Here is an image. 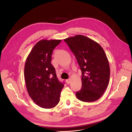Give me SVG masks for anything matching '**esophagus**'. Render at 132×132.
Listing matches in <instances>:
<instances>
[{
  "label": "esophagus",
  "mask_w": 132,
  "mask_h": 132,
  "mask_svg": "<svg viewBox=\"0 0 132 132\" xmlns=\"http://www.w3.org/2000/svg\"><path fill=\"white\" fill-rule=\"evenodd\" d=\"M66 82H67V84H70V82H71V79H67V80H66Z\"/></svg>",
  "instance_id": "34e87169"
}]
</instances>
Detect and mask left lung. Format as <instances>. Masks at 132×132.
I'll use <instances>...</instances> for the list:
<instances>
[{"label": "left lung", "instance_id": "obj_1", "mask_svg": "<svg viewBox=\"0 0 132 132\" xmlns=\"http://www.w3.org/2000/svg\"><path fill=\"white\" fill-rule=\"evenodd\" d=\"M74 54L81 71L82 87L76 93L79 100L94 102L102 97L110 76L108 59L102 47L87 36L77 35L64 39Z\"/></svg>", "mask_w": 132, "mask_h": 132}]
</instances>
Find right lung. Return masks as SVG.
<instances>
[{"mask_svg": "<svg viewBox=\"0 0 132 132\" xmlns=\"http://www.w3.org/2000/svg\"><path fill=\"white\" fill-rule=\"evenodd\" d=\"M62 40L43 39L36 43L27 56L24 68L27 90L36 105L52 109L60 101L64 85L58 80L51 64L54 49Z\"/></svg>", "mask_w": 132, "mask_h": 132, "instance_id": "obj_1", "label": "right lung"}]
</instances>
